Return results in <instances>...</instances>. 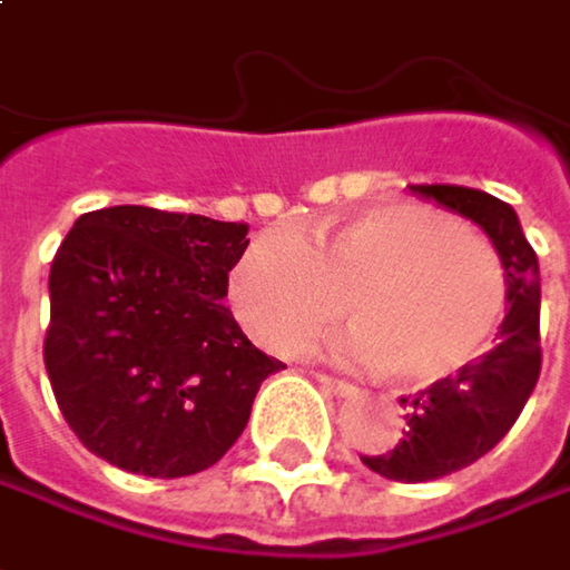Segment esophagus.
<instances>
[{
  "label": "esophagus",
  "instance_id": "obj_1",
  "mask_svg": "<svg viewBox=\"0 0 570 570\" xmlns=\"http://www.w3.org/2000/svg\"><path fill=\"white\" fill-rule=\"evenodd\" d=\"M317 384H321L327 394H333V397H356L358 394L350 382H336V379H330V375H317Z\"/></svg>",
  "mask_w": 570,
  "mask_h": 570
}]
</instances>
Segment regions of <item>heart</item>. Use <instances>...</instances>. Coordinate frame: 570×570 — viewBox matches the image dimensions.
Here are the masks:
<instances>
[{"label": "heart", "instance_id": "1", "mask_svg": "<svg viewBox=\"0 0 570 570\" xmlns=\"http://www.w3.org/2000/svg\"><path fill=\"white\" fill-rule=\"evenodd\" d=\"M343 292L358 324L330 340V356L430 384L484 356L510 285L491 243L452 214L413 202L368 205L311 237L269 227L230 269L240 324L285 353L343 311Z\"/></svg>", "mask_w": 570, "mask_h": 570}]
</instances>
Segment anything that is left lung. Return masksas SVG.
<instances>
[{
    "mask_svg": "<svg viewBox=\"0 0 570 570\" xmlns=\"http://www.w3.org/2000/svg\"><path fill=\"white\" fill-rule=\"evenodd\" d=\"M449 212L474 220L503 259L507 269V317L491 353L471 362L452 379L430 384L413 401H401L407 413L404 440L382 455L362 462L387 481H433L469 469L498 445L527 407L539 382V259L520 227L517 212L488 191L465 186H411Z\"/></svg>",
    "mask_w": 570,
    "mask_h": 570,
    "instance_id": "obj_1",
    "label": "left lung"
}]
</instances>
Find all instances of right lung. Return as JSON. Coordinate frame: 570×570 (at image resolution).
<instances>
[{"label":"right lung","mask_w":570,"mask_h":570,"mask_svg":"<svg viewBox=\"0 0 570 570\" xmlns=\"http://www.w3.org/2000/svg\"><path fill=\"white\" fill-rule=\"evenodd\" d=\"M246 224L115 205L82 214L50 266L43 365L63 420L115 469L186 478L240 440L278 358L234 321Z\"/></svg>","instance_id":"add662e5"}]
</instances>
